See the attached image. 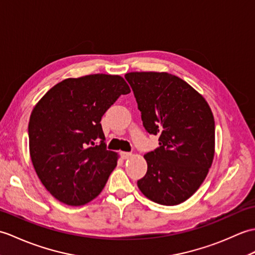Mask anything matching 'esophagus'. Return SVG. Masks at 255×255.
Listing matches in <instances>:
<instances>
[{
  "mask_svg": "<svg viewBox=\"0 0 255 255\" xmlns=\"http://www.w3.org/2000/svg\"><path fill=\"white\" fill-rule=\"evenodd\" d=\"M120 155H121V157L123 158V159H127V158H128V157H131V156H132V152H128V151H121V152H120Z\"/></svg>",
  "mask_w": 255,
  "mask_h": 255,
  "instance_id": "1",
  "label": "esophagus"
}]
</instances>
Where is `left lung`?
<instances>
[{
  "label": "left lung",
  "mask_w": 255,
  "mask_h": 255,
  "mask_svg": "<svg viewBox=\"0 0 255 255\" xmlns=\"http://www.w3.org/2000/svg\"><path fill=\"white\" fill-rule=\"evenodd\" d=\"M147 133L159 146L146 152L147 172L140 192L161 205H178L193 195L206 178L215 151V121L203 96L169 73L126 74Z\"/></svg>",
  "instance_id": "obj_1"
}]
</instances>
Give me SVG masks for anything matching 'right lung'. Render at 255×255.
Wrapping results in <instances>:
<instances>
[{
    "label": "right lung",
    "instance_id": "1",
    "mask_svg": "<svg viewBox=\"0 0 255 255\" xmlns=\"http://www.w3.org/2000/svg\"><path fill=\"white\" fill-rule=\"evenodd\" d=\"M131 92L119 75L67 78L39 100L28 124L29 151L42 184L56 200L80 206L94 200L117 166L101 118Z\"/></svg>",
    "mask_w": 255,
    "mask_h": 255
}]
</instances>
